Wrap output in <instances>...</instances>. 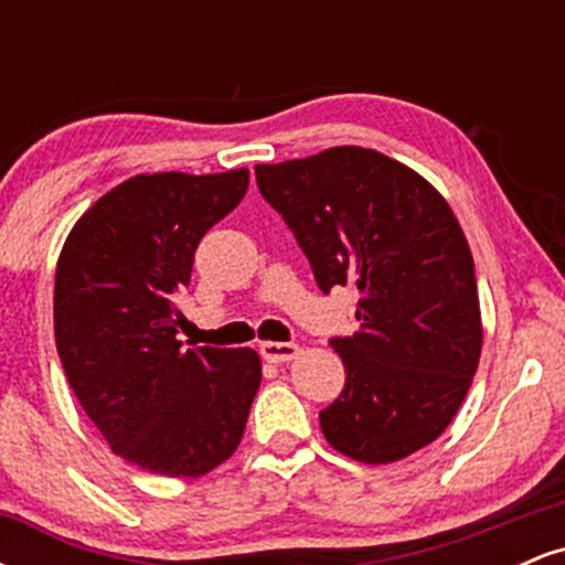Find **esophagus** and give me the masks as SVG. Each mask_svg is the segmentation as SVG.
Segmentation results:
<instances>
[{
    "label": "esophagus",
    "instance_id": "1",
    "mask_svg": "<svg viewBox=\"0 0 565 565\" xmlns=\"http://www.w3.org/2000/svg\"><path fill=\"white\" fill-rule=\"evenodd\" d=\"M260 353L265 361H270V364H284V361L295 359V355L300 353V348H297L295 342H263Z\"/></svg>",
    "mask_w": 565,
    "mask_h": 565
}]
</instances>
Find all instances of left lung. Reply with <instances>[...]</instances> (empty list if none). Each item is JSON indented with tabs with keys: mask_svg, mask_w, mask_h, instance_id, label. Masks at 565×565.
I'll return each instance as SVG.
<instances>
[{
	"mask_svg": "<svg viewBox=\"0 0 565 565\" xmlns=\"http://www.w3.org/2000/svg\"><path fill=\"white\" fill-rule=\"evenodd\" d=\"M255 174L323 295L359 291V332L329 340L348 377L319 414L323 436L366 465L433 444L462 406L483 342L476 265L451 206L406 164L359 146Z\"/></svg>",
	"mask_w": 565,
	"mask_h": 565,
	"instance_id": "8db88e82",
	"label": "left lung"
}]
</instances>
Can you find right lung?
Instances as JSON below:
<instances>
[{
	"mask_svg": "<svg viewBox=\"0 0 565 565\" xmlns=\"http://www.w3.org/2000/svg\"><path fill=\"white\" fill-rule=\"evenodd\" d=\"M249 172L135 174L97 199L55 270V345L71 391L114 454L199 478L236 451L260 387L255 350L183 348L180 291L204 233Z\"/></svg>",
	"mask_w": 565,
	"mask_h": 565,
	"instance_id": "1",
	"label": "right lung"
}]
</instances>
